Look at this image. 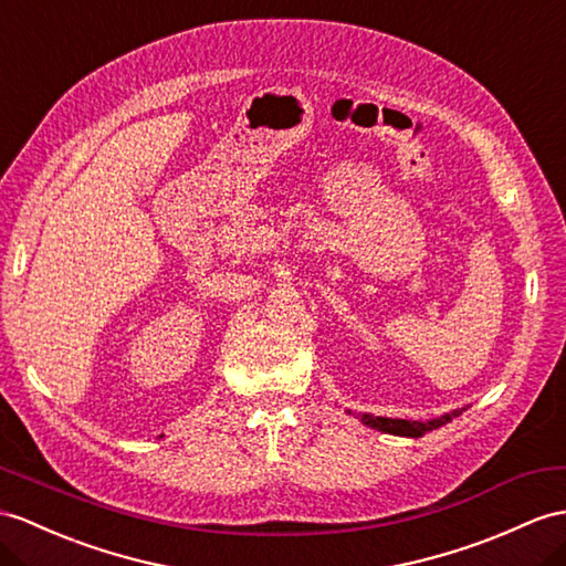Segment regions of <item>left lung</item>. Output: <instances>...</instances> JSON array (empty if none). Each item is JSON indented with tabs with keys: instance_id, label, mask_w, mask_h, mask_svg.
Segmentation results:
<instances>
[{
	"instance_id": "obj_1",
	"label": "left lung",
	"mask_w": 566,
	"mask_h": 566,
	"mask_svg": "<svg viewBox=\"0 0 566 566\" xmlns=\"http://www.w3.org/2000/svg\"><path fill=\"white\" fill-rule=\"evenodd\" d=\"M461 410L453 412V416H459ZM451 420V416H442L437 420L430 422H418V420H394V418H371V416H363V422L375 427L379 432H387V434H398V437H422L424 432L437 430V427H442Z\"/></svg>"
}]
</instances>
